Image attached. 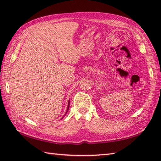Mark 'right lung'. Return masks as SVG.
Returning a JSON list of instances; mask_svg holds the SVG:
<instances>
[{
  "instance_id": "obj_1",
  "label": "right lung",
  "mask_w": 161,
  "mask_h": 161,
  "mask_svg": "<svg viewBox=\"0 0 161 161\" xmlns=\"http://www.w3.org/2000/svg\"><path fill=\"white\" fill-rule=\"evenodd\" d=\"M69 107H70V100H69V101H68V107H67V110H66V114H64V115L63 116V118L64 117V116H65V115H66V114H67V112H68V109H69ZM63 118H61V119H62Z\"/></svg>"
}]
</instances>
